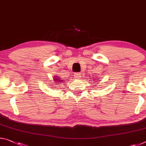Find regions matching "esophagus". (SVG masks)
<instances>
[{"label":"esophagus","mask_w":146,"mask_h":146,"mask_svg":"<svg viewBox=\"0 0 146 146\" xmlns=\"http://www.w3.org/2000/svg\"><path fill=\"white\" fill-rule=\"evenodd\" d=\"M81 75H82V73H76L75 74V78H80V77H81Z\"/></svg>","instance_id":"34e87169"}]
</instances>
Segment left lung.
<instances>
[{"mask_svg": "<svg viewBox=\"0 0 146 146\" xmlns=\"http://www.w3.org/2000/svg\"><path fill=\"white\" fill-rule=\"evenodd\" d=\"M100 79V78H98V77H96V78H94V81L95 82H98V80ZM96 84H98V83H96Z\"/></svg>", "mask_w": 146, "mask_h": 146, "instance_id": "8db88e82", "label": "left lung"}]
</instances>
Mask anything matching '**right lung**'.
<instances>
[{
    "label": "right lung",
    "instance_id": "1",
    "mask_svg": "<svg viewBox=\"0 0 146 146\" xmlns=\"http://www.w3.org/2000/svg\"><path fill=\"white\" fill-rule=\"evenodd\" d=\"M53 80L55 82L54 83H56V84L57 82H58V84H62V83H64V81H65V80H62V78H60L59 77H58V76H54V77H53ZM51 85H53V84H51ZM52 88H54V86Z\"/></svg>",
    "mask_w": 146,
    "mask_h": 146
}]
</instances>
